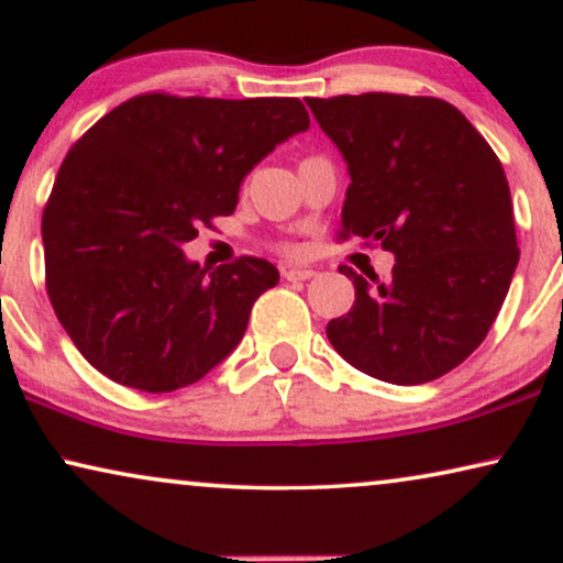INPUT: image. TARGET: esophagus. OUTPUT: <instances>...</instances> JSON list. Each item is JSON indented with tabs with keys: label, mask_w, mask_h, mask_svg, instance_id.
<instances>
[{
	"label": "esophagus",
	"mask_w": 563,
	"mask_h": 563,
	"mask_svg": "<svg viewBox=\"0 0 563 563\" xmlns=\"http://www.w3.org/2000/svg\"><path fill=\"white\" fill-rule=\"evenodd\" d=\"M282 274L287 282H307L314 276L312 268H299V266H284Z\"/></svg>",
	"instance_id": "34e87169"
}]
</instances>
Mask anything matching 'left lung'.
<instances>
[{
	"label": "left lung",
	"instance_id": "obj_1",
	"mask_svg": "<svg viewBox=\"0 0 563 563\" xmlns=\"http://www.w3.org/2000/svg\"><path fill=\"white\" fill-rule=\"evenodd\" d=\"M307 107L349 164L341 238L395 253L387 282L341 266L356 302L328 341L374 379L433 382L479 349L518 266L503 164L443 99L368 91Z\"/></svg>",
	"mask_w": 563,
	"mask_h": 563
}]
</instances>
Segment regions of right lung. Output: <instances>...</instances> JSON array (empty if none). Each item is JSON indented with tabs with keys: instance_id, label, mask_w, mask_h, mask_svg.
I'll list each match as a JSON object with an SVG mask.
<instances>
[{
	"instance_id": "add662e5",
	"label": "right lung",
	"mask_w": 563,
	"mask_h": 563,
	"mask_svg": "<svg viewBox=\"0 0 563 563\" xmlns=\"http://www.w3.org/2000/svg\"><path fill=\"white\" fill-rule=\"evenodd\" d=\"M307 128L297 97L153 91L74 143L43 210L45 289L97 372L161 395L233 353L279 272L256 256L207 272L181 245L233 214L251 168Z\"/></svg>"
}]
</instances>
